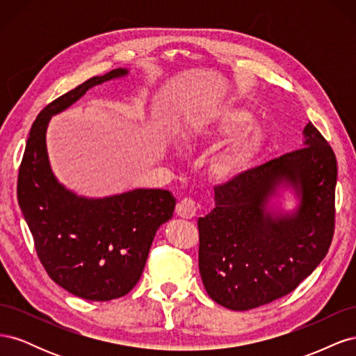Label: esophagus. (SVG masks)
Instances as JSON below:
<instances>
[{
    "instance_id": "1",
    "label": "esophagus",
    "mask_w": 356,
    "mask_h": 356,
    "mask_svg": "<svg viewBox=\"0 0 356 356\" xmlns=\"http://www.w3.org/2000/svg\"><path fill=\"white\" fill-rule=\"evenodd\" d=\"M177 215L181 218H186V220H191L196 217V212H197V208H196V202L190 199V197H184L181 199L177 204V209H175Z\"/></svg>"
}]
</instances>
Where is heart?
I'll return each mask as SVG.
<instances>
[{
    "label": "heart",
    "mask_w": 356,
    "mask_h": 356,
    "mask_svg": "<svg viewBox=\"0 0 356 356\" xmlns=\"http://www.w3.org/2000/svg\"><path fill=\"white\" fill-rule=\"evenodd\" d=\"M254 122L250 110L238 105H221L215 108L200 123H195L190 129L191 143H222L238 136L212 159L211 174L221 182H229L245 175L254 168L261 156L266 136L260 131L243 134Z\"/></svg>",
    "instance_id": "1"
}]
</instances>
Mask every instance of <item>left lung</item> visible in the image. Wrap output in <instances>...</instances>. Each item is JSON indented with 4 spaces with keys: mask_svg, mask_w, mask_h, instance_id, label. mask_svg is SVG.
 Listing matches in <instances>:
<instances>
[{
    "mask_svg": "<svg viewBox=\"0 0 356 356\" xmlns=\"http://www.w3.org/2000/svg\"><path fill=\"white\" fill-rule=\"evenodd\" d=\"M303 135L301 148L215 187V208L197 221L199 272L224 307L250 310L289 294L328 252L337 161L314 124ZM281 186L296 191L294 213L268 208Z\"/></svg>",
    "mask_w": 356,
    "mask_h": 356,
    "instance_id": "left-lung-1",
    "label": "left lung"
}]
</instances>
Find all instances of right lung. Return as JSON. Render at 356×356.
I'll return each instance as SVG.
<instances>
[{
    "instance_id": "add662e5",
    "label": "right lung",
    "mask_w": 356,
    "mask_h": 356,
    "mask_svg": "<svg viewBox=\"0 0 356 356\" xmlns=\"http://www.w3.org/2000/svg\"><path fill=\"white\" fill-rule=\"evenodd\" d=\"M127 72L117 68L92 77L50 102L32 123L19 168V207L41 264L59 286L92 301L123 297L136 285L156 232L172 218L177 200L160 188L102 199L77 196L53 175L46 131L51 115L67 110L93 86Z\"/></svg>"
}]
</instances>
